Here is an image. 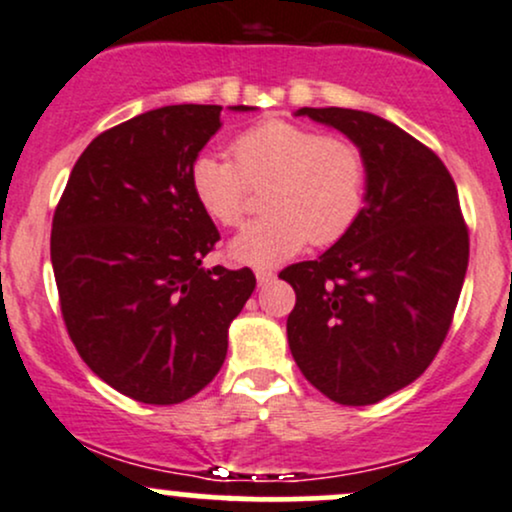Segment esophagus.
Segmentation results:
<instances>
[{
    "instance_id": "1",
    "label": "esophagus",
    "mask_w": 512,
    "mask_h": 512,
    "mask_svg": "<svg viewBox=\"0 0 512 512\" xmlns=\"http://www.w3.org/2000/svg\"><path fill=\"white\" fill-rule=\"evenodd\" d=\"M273 280H275V273L271 271V268H258V271H256V283L261 287L271 285Z\"/></svg>"
}]
</instances>
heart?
I'll return each instance as SVG.
<instances>
[{"mask_svg": "<svg viewBox=\"0 0 512 512\" xmlns=\"http://www.w3.org/2000/svg\"><path fill=\"white\" fill-rule=\"evenodd\" d=\"M229 162L200 154L191 166V191L215 222L237 227L249 205V186H261L266 215L251 220L229 244L234 261L268 268L307 244L346 237L365 208L363 152L336 135L287 120H266L232 142Z\"/></svg>", "mask_w": 512, "mask_h": 512, "instance_id": "b5f03b06", "label": "heart"}]
</instances>
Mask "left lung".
Segmentation results:
<instances>
[{
	"label": "left lung",
	"mask_w": 512,
	"mask_h": 512,
	"mask_svg": "<svg viewBox=\"0 0 512 512\" xmlns=\"http://www.w3.org/2000/svg\"><path fill=\"white\" fill-rule=\"evenodd\" d=\"M343 132L367 164L365 208L331 249L285 268L297 302L287 343L302 375L343 406H367L426 372L469 263L455 181L438 154L375 113L300 108Z\"/></svg>",
	"instance_id": "1"
}]
</instances>
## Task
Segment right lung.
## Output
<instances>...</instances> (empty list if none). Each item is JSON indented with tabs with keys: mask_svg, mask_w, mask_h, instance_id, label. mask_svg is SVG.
<instances>
[{
	"mask_svg": "<svg viewBox=\"0 0 512 512\" xmlns=\"http://www.w3.org/2000/svg\"><path fill=\"white\" fill-rule=\"evenodd\" d=\"M220 111L179 103L101 132L53 217L50 261L72 343L142 404H179L212 382L256 287L249 268L203 266L220 232L191 191V166L222 128Z\"/></svg>",
	"mask_w": 512,
	"mask_h": 512,
	"instance_id": "obj_1",
	"label": "right lung"
}]
</instances>
